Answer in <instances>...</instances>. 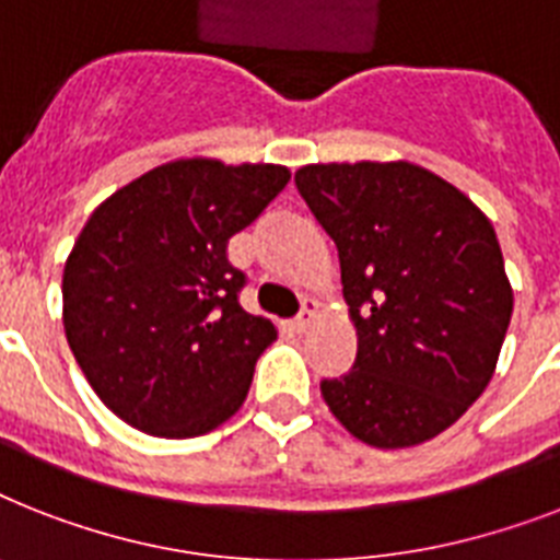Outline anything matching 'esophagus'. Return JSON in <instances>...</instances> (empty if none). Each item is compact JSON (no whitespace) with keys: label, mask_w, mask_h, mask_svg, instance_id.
Here are the masks:
<instances>
[{"label":"esophagus","mask_w":560,"mask_h":560,"mask_svg":"<svg viewBox=\"0 0 560 560\" xmlns=\"http://www.w3.org/2000/svg\"><path fill=\"white\" fill-rule=\"evenodd\" d=\"M316 313H319V302L316 299H304L302 302V313L293 319L295 330H304V327H311L316 322Z\"/></svg>","instance_id":"obj_1"}]
</instances>
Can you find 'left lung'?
Listing matches in <instances>:
<instances>
[{
	"instance_id": "obj_1",
	"label": "left lung",
	"mask_w": 560,
	"mask_h": 560,
	"mask_svg": "<svg viewBox=\"0 0 560 560\" xmlns=\"http://www.w3.org/2000/svg\"><path fill=\"white\" fill-rule=\"evenodd\" d=\"M295 186L342 267L357 362L322 383L353 438L408 448L438 438L486 390L512 319L492 221L408 161L311 163Z\"/></svg>"
}]
</instances>
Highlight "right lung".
I'll use <instances>...</instances> for the list:
<instances>
[{
    "mask_svg": "<svg viewBox=\"0 0 560 560\" xmlns=\"http://www.w3.org/2000/svg\"><path fill=\"white\" fill-rule=\"evenodd\" d=\"M288 180L279 163L180 158L91 212L62 270V325L94 394L131 429L201 438L244 406L279 330L238 304L226 244Z\"/></svg>",
    "mask_w": 560,
    "mask_h": 560,
    "instance_id": "obj_1",
    "label": "right lung"
}]
</instances>
